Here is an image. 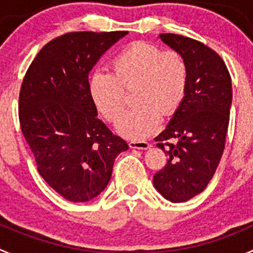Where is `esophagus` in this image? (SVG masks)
<instances>
[{
    "label": "esophagus",
    "mask_w": 253,
    "mask_h": 253,
    "mask_svg": "<svg viewBox=\"0 0 253 253\" xmlns=\"http://www.w3.org/2000/svg\"><path fill=\"white\" fill-rule=\"evenodd\" d=\"M128 146L133 149H148L149 143L146 141H129Z\"/></svg>",
    "instance_id": "34e87169"
}]
</instances>
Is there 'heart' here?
<instances>
[{"label":"heart","mask_w":253,"mask_h":253,"mask_svg":"<svg viewBox=\"0 0 253 253\" xmlns=\"http://www.w3.org/2000/svg\"><path fill=\"white\" fill-rule=\"evenodd\" d=\"M112 73L95 70L89 78V94L107 121H116L125 106V90H133V106L117 122L120 134L141 141L153 133L162 112L171 115L185 97L189 68L175 50L163 51L146 42L122 49L111 63Z\"/></svg>","instance_id":"obj_1"}]
</instances>
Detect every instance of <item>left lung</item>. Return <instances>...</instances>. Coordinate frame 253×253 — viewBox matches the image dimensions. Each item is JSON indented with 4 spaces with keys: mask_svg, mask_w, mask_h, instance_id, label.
I'll return each instance as SVG.
<instances>
[{
    "mask_svg": "<svg viewBox=\"0 0 253 253\" xmlns=\"http://www.w3.org/2000/svg\"><path fill=\"white\" fill-rule=\"evenodd\" d=\"M178 51L189 68L185 97L168 126L156 137L168 154L167 164L153 176V185L171 203H184L200 194L211 180L225 148L232 86L229 70L219 54L205 44L178 34H159ZM175 138L176 145L163 141Z\"/></svg>",
    "mask_w": 253,
    "mask_h": 253,
    "instance_id": "8db88e82",
    "label": "left lung"
}]
</instances>
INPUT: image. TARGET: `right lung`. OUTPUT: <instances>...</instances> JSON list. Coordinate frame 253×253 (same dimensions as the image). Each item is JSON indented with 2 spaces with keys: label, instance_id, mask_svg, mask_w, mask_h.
<instances>
[{
  "label": "right lung",
  "instance_id": "obj_1",
  "mask_svg": "<svg viewBox=\"0 0 253 253\" xmlns=\"http://www.w3.org/2000/svg\"><path fill=\"white\" fill-rule=\"evenodd\" d=\"M127 32H73L53 39L29 65L19 92V124L42 178L85 203L104 192L115 159L128 149L97 119L89 74Z\"/></svg>",
  "mask_w": 253,
  "mask_h": 253
}]
</instances>
